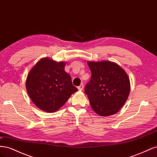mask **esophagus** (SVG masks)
Segmentation results:
<instances>
[{"label":"esophagus","instance_id":"obj_1","mask_svg":"<svg viewBox=\"0 0 157 157\" xmlns=\"http://www.w3.org/2000/svg\"><path fill=\"white\" fill-rule=\"evenodd\" d=\"M83 88H84V85L82 84H80L79 86H78V90H83Z\"/></svg>","mask_w":157,"mask_h":157}]
</instances>
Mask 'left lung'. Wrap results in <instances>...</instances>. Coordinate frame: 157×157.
<instances>
[{"mask_svg":"<svg viewBox=\"0 0 157 157\" xmlns=\"http://www.w3.org/2000/svg\"><path fill=\"white\" fill-rule=\"evenodd\" d=\"M92 75L84 92L93 110L105 117L117 113L129 96L130 82L124 69L109 61H88Z\"/></svg>","mask_w":157,"mask_h":157,"instance_id":"obj_1","label":"left lung"}]
</instances>
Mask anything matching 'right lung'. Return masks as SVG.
<instances>
[{
  "mask_svg": "<svg viewBox=\"0 0 157 157\" xmlns=\"http://www.w3.org/2000/svg\"><path fill=\"white\" fill-rule=\"evenodd\" d=\"M65 64L45 58L38 61L28 74L25 83L27 93L41 110L49 113L58 111L78 90L64 70Z\"/></svg>",
  "mask_w": 157,
  "mask_h": 157,
  "instance_id": "obj_1",
  "label": "right lung"
}]
</instances>
